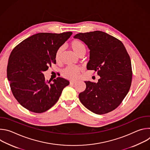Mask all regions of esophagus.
I'll use <instances>...</instances> for the list:
<instances>
[{"mask_svg":"<svg viewBox=\"0 0 150 150\" xmlns=\"http://www.w3.org/2000/svg\"><path fill=\"white\" fill-rule=\"evenodd\" d=\"M76 83V82H75V81H70L71 85H74V84H75Z\"/></svg>","mask_w":150,"mask_h":150,"instance_id":"esophagus-1","label":"esophagus"}]
</instances>
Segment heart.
Listing matches in <instances>:
<instances>
[{
	"instance_id": "obj_1",
	"label": "heart",
	"mask_w": 150,
	"mask_h": 150,
	"mask_svg": "<svg viewBox=\"0 0 150 150\" xmlns=\"http://www.w3.org/2000/svg\"><path fill=\"white\" fill-rule=\"evenodd\" d=\"M70 46L72 50L79 56L81 54H85L86 52V47L82 41L79 40H74L71 41ZM63 47L61 46L58 48L55 54V59L59 61L62 55ZM81 68L75 67H68L62 71L63 76L70 80H76L79 78V74L81 72Z\"/></svg>"
}]
</instances>
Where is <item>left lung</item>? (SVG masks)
<instances>
[{
	"label": "left lung",
	"mask_w": 150,
	"mask_h": 150,
	"mask_svg": "<svg viewBox=\"0 0 150 150\" xmlns=\"http://www.w3.org/2000/svg\"><path fill=\"white\" fill-rule=\"evenodd\" d=\"M90 49L87 69L97 72L98 82L85 81L86 88L79 93L81 103L89 110L103 115L116 109L130 89L131 61L124 45L117 38L100 31L74 36Z\"/></svg>",
	"instance_id": "left-lung-1"
}]
</instances>
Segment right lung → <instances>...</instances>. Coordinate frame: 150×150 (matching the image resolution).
<instances>
[{"label":"right lung","instance_id":"right-lung-1","mask_svg":"<svg viewBox=\"0 0 150 150\" xmlns=\"http://www.w3.org/2000/svg\"><path fill=\"white\" fill-rule=\"evenodd\" d=\"M40 33L21 42L12 51L7 66V78L12 93L18 103L29 111L40 113L53 107L58 101L69 81L58 77L45 79L43 72L52 63L55 54L72 35Z\"/></svg>","mask_w":150,"mask_h":150}]
</instances>
